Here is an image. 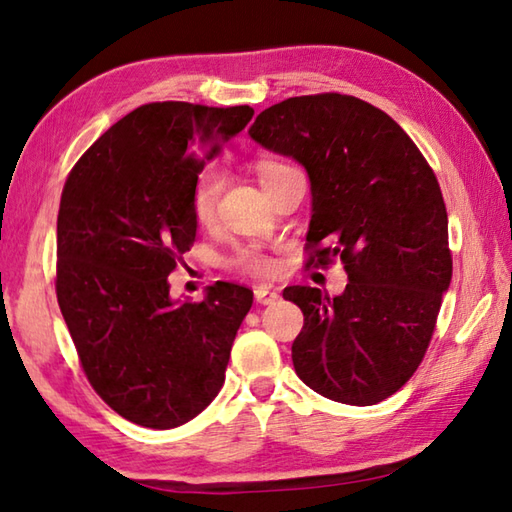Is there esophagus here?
Masks as SVG:
<instances>
[{
	"instance_id": "34e87169",
	"label": "esophagus",
	"mask_w": 512,
	"mask_h": 512,
	"mask_svg": "<svg viewBox=\"0 0 512 512\" xmlns=\"http://www.w3.org/2000/svg\"><path fill=\"white\" fill-rule=\"evenodd\" d=\"M255 300L259 304L268 306V304H275L277 300H280V293L273 291V288H268V286H257L255 288Z\"/></svg>"
}]
</instances>
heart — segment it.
Returning <instances> with one entry per match:
<instances>
[{"label": "heart", "mask_w": 512, "mask_h": 512, "mask_svg": "<svg viewBox=\"0 0 512 512\" xmlns=\"http://www.w3.org/2000/svg\"><path fill=\"white\" fill-rule=\"evenodd\" d=\"M255 170L262 188H268L277 176L284 174L286 170H291V165L266 159V161H259L255 165ZM221 185H224V174H221L217 165L206 167V170L199 174V179L194 183V190H192V212L199 224H210V221L215 219V208H217ZM232 264L255 275H264L271 271V262H268V257L257 246H241L235 253Z\"/></svg>", "instance_id": "1"}]
</instances>
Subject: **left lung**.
Listing matches in <instances>:
<instances>
[{
    "label": "left lung",
    "instance_id": "obj_1",
    "mask_svg": "<svg viewBox=\"0 0 512 512\" xmlns=\"http://www.w3.org/2000/svg\"><path fill=\"white\" fill-rule=\"evenodd\" d=\"M264 150L300 163L311 181L309 246L340 257L347 288L286 286L304 313L293 367L331 401L376 405L421 365L452 280L439 181L401 125L369 102L318 94L264 109L248 129Z\"/></svg>",
    "mask_w": 512,
    "mask_h": 512
}]
</instances>
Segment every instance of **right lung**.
<instances>
[{
    "label": "right lung",
    "instance_id": "add662e5",
    "mask_svg": "<svg viewBox=\"0 0 512 512\" xmlns=\"http://www.w3.org/2000/svg\"><path fill=\"white\" fill-rule=\"evenodd\" d=\"M253 114L248 105H143L111 125L64 183L62 318L91 387L136 425L188 423L226 380L253 291L217 282L201 302H181L167 275L197 237L192 190L203 165Z\"/></svg>",
    "mask_w": 512,
    "mask_h": 512
}]
</instances>
